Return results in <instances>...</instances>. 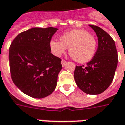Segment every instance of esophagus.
I'll return each instance as SVG.
<instances>
[{
    "mask_svg": "<svg viewBox=\"0 0 125 125\" xmlns=\"http://www.w3.org/2000/svg\"><path fill=\"white\" fill-rule=\"evenodd\" d=\"M61 63H62V66L63 67V66H65V64L67 63V62H66L65 60H62V62H61Z\"/></svg>",
    "mask_w": 125,
    "mask_h": 125,
    "instance_id": "esophagus-1",
    "label": "esophagus"
}]
</instances>
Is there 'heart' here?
Wrapping results in <instances>:
<instances>
[{
    "label": "heart",
    "instance_id": "obj_1",
    "mask_svg": "<svg viewBox=\"0 0 125 125\" xmlns=\"http://www.w3.org/2000/svg\"><path fill=\"white\" fill-rule=\"evenodd\" d=\"M50 48L56 56L62 55L69 48V53L76 62L86 63L95 53L97 41L85 30H73L62 35L60 40H51Z\"/></svg>",
    "mask_w": 125,
    "mask_h": 125
}]
</instances>
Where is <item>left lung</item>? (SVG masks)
Instances as JSON below:
<instances>
[{
    "instance_id": "1",
    "label": "left lung",
    "mask_w": 125,
    "mask_h": 125,
    "mask_svg": "<svg viewBox=\"0 0 125 125\" xmlns=\"http://www.w3.org/2000/svg\"><path fill=\"white\" fill-rule=\"evenodd\" d=\"M98 38V48L87 65L76 66L74 79L77 87L89 95H98L107 89L114 77L118 54L113 39L105 30L89 25Z\"/></svg>"
}]
</instances>
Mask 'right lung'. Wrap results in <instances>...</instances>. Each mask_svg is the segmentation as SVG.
<instances>
[{"mask_svg":"<svg viewBox=\"0 0 125 125\" xmlns=\"http://www.w3.org/2000/svg\"><path fill=\"white\" fill-rule=\"evenodd\" d=\"M57 30L53 27L32 28L18 34L9 48L12 79L30 97H46L56 87L62 60L51 53L50 42Z\"/></svg>","mask_w":125,"mask_h":125,"instance_id":"1","label":"right lung"}]
</instances>
